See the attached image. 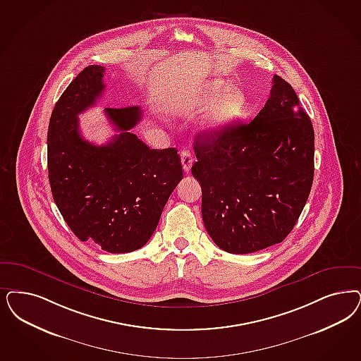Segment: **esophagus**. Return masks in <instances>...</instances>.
I'll use <instances>...</instances> for the list:
<instances>
[{"label": "esophagus", "mask_w": 361, "mask_h": 361, "mask_svg": "<svg viewBox=\"0 0 361 361\" xmlns=\"http://www.w3.org/2000/svg\"><path fill=\"white\" fill-rule=\"evenodd\" d=\"M181 164H183V169L185 173L190 172V168L193 165V157L190 154V152L188 150H183L181 152Z\"/></svg>", "instance_id": "esophagus-1"}]
</instances>
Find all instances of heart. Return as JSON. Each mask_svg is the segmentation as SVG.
I'll return each mask as SVG.
<instances>
[{
  "mask_svg": "<svg viewBox=\"0 0 361 361\" xmlns=\"http://www.w3.org/2000/svg\"><path fill=\"white\" fill-rule=\"evenodd\" d=\"M221 87H223V84L219 81L211 84L207 89V93H205V97L202 99V102L207 104L212 101L213 97L220 92ZM243 105H244V96L240 90L233 89V87L225 89L224 92L212 104L211 109L204 121V130H207L209 133H217V132L223 130L225 126H228L236 118Z\"/></svg>",
  "mask_w": 361,
  "mask_h": 361,
  "instance_id": "heart-1",
  "label": "heart"
}]
</instances>
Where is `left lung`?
Returning a JSON list of instances; mask_svg holds the SVG:
<instances>
[{"instance_id":"8db88e82","label":"left lung","mask_w":361,"mask_h":361,"mask_svg":"<svg viewBox=\"0 0 361 361\" xmlns=\"http://www.w3.org/2000/svg\"><path fill=\"white\" fill-rule=\"evenodd\" d=\"M271 96L248 123L195 140L208 235L228 253L281 243L304 209L314 173V132L296 92L274 75Z\"/></svg>"}]
</instances>
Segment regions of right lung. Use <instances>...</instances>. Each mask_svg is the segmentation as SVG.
<instances>
[{
  "label": "right lung",
  "instance_id": "1",
  "mask_svg": "<svg viewBox=\"0 0 361 361\" xmlns=\"http://www.w3.org/2000/svg\"><path fill=\"white\" fill-rule=\"evenodd\" d=\"M104 73V66L89 65L54 105L48 129L50 189L81 241L109 253H128L149 241L183 178V166L174 148L149 149L130 132L142 117L138 106L105 108L120 132L105 145L81 136L78 114L102 94Z\"/></svg>",
  "mask_w": 361,
  "mask_h": 361
}]
</instances>
